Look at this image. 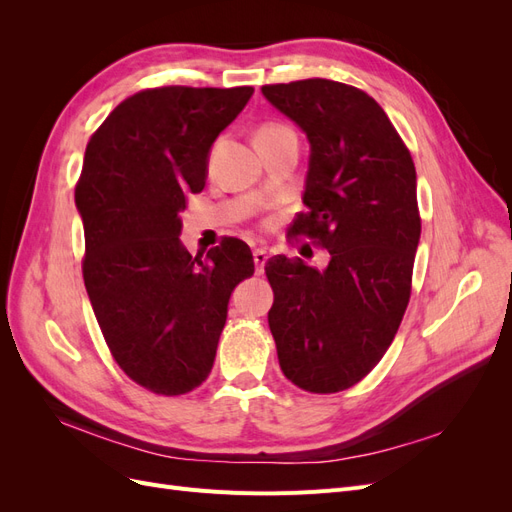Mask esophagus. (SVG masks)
I'll use <instances>...</instances> for the list:
<instances>
[{
    "label": "esophagus",
    "instance_id": "34e87169",
    "mask_svg": "<svg viewBox=\"0 0 512 512\" xmlns=\"http://www.w3.org/2000/svg\"><path fill=\"white\" fill-rule=\"evenodd\" d=\"M269 254L267 250H262V247H258V250H254V262H256V275H262V271H265V262H267Z\"/></svg>",
    "mask_w": 512,
    "mask_h": 512
}]
</instances>
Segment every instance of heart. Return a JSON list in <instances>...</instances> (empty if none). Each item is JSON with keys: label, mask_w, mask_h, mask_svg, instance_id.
I'll list each match as a JSON object with an SVG mask.
<instances>
[{"label": "heart", "mask_w": 512, "mask_h": 512, "mask_svg": "<svg viewBox=\"0 0 512 512\" xmlns=\"http://www.w3.org/2000/svg\"><path fill=\"white\" fill-rule=\"evenodd\" d=\"M288 128L280 126V123H262V126L256 130V138L258 136H269V134H277V132H284Z\"/></svg>", "instance_id": "1"}]
</instances>
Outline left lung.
<instances>
[{
    "label": "left lung",
    "instance_id": "obj_1",
    "mask_svg": "<svg viewBox=\"0 0 512 512\" xmlns=\"http://www.w3.org/2000/svg\"><path fill=\"white\" fill-rule=\"evenodd\" d=\"M307 134L303 203L288 237L329 250L327 269L273 256L269 329L284 376L309 393L361 382L389 350L412 292L421 239L416 170L382 106L329 79L262 87Z\"/></svg>",
    "mask_w": 512,
    "mask_h": 512
}]
</instances>
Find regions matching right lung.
Masks as SVG:
<instances>
[{"label":"right lung","instance_id":"add662e5","mask_svg":"<svg viewBox=\"0 0 512 512\" xmlns=\"http://www.w3.org/2000/svg\"><path fill=\"white\" fill-rule=\"evenodd\" d=\"M254 87H153L91 134L74 200L85 228L83 280L104 342L130 380L175 397L203 384L230 292L254 275L245 241L192 256L179 213L203 192L209 149Z\"/></svg>","mask_w":512,"mask_h":512}]
</instances>
